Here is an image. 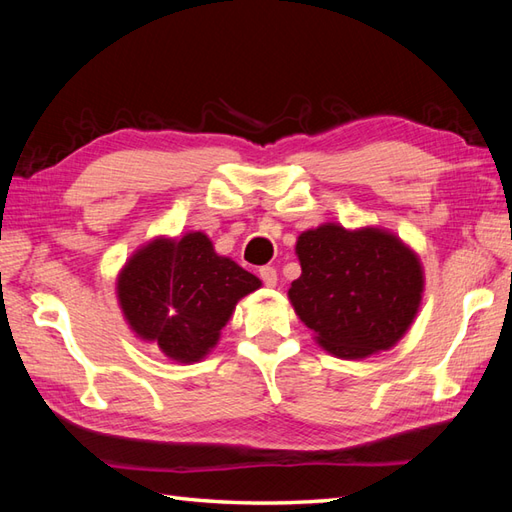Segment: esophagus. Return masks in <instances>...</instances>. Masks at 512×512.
<instances>
[{
  "label": "esophagus",
  "instance_id": "1",
  "mask_svg": "<svg viewBox=\"0 0 512 512\" xmlns=\"http://www.w3.org/2000/svg\"><path fill=\"white\" fill-rule=\"evenodd\" d=\"M259 279H262L268 288L277 286V270H275V266H262V268H259Z\"/></svg>",
  "mask_w": 512,
  "mask_h": 512
}]
</instances>
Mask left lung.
Masks as SVG:
<instances>
[{
  "mask_svg": "<svg viewBox=\"0 0 512 512\" xmlns=\"http://www.w3.org/2000/svg\"><path fill=\"white\" fill-rule=\"evenodd\" d=\"M301 277L288 297L325 350L363 358L389 350L416 317L422 270L394 235L325 224L299 237Z\"/></svg>",
  "mask_w": 512,
  "mask_h": 512,
  "instance_id": "left-lung-1",
  "label": "left lung"
}]
</instances>
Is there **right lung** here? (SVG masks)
<instances>
[{
    "instance_id": "obj_1",
    "label": "right lung",
    "mask_w": 512,
    "mask_h": 512,
    "mask_svg": "<svg viewBox=\"0 0 512 512\" xmlns=\"http://www.w3.org/2000/svg\"><path fill=\"white\" fill-rule=\"evenodd\" d=\"M257 288L259 279L217 257L202 233L156 239L118 277V299L134 332L182 363L209 352L235 303Z\"/></svg>"
}]
</instances>
